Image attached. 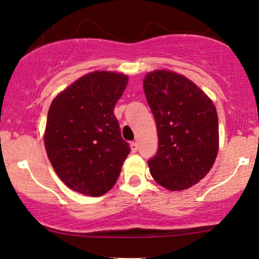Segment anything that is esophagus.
I'll return each mask as SVG.
<instances>
[{
	"mask_svg": "<svg viewBox=\"0 0 259 259\" xmlns=\"http://www.w3.org/2000/svg\"><path fill=\"white\" fill-rule=\"evenodd\" d=\"M130 147H132V151L133 152H136V151L139 150V145H138V142H132V144H130Z\"/></svg>",
	"mask_w": 259,
	"mask_h": 259,
	"instance_id": "1",
	"label": "esophagus"
}]
</instances>
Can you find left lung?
Listing matches in <instances>:
<instances>
[{
    "instance_id": "8db88e82",
    "label": "left lung",
    "mask_w": 259,
    "mask_h": 259,
    "mask_svg": "<svg viewBox=\"0 0 259 259\" xmlns=\"http://www.w3.org/2000/svg\"><path fill=\"white\" fill-rule=\"evenodd\" d=\"M144 90L158 135L151 175L171 191L189 189L206 177L218 153L215 107L191 80L167 70L147 74Z\"/></svg>"
}]
</instances>
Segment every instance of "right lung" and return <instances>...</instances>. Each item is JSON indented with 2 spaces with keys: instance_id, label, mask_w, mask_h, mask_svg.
<instances>
[{
  "instance_id": "add662e5",
  "label": "right lung",
  "mask_w": 259,
  "mask_h": 259,
  "mask_svg": "<svg viewBox=\"0 0 259 259\" xmlns=\"http://www.w3.org/2000/svg\"><path fill=\"white\" fill-rule=\"evenodd\" d=\"M126 84L120 73L94 72L52 101L45 147L55 171L74 191L97 197L119 177L130 147L121 138L114 106Z\"/></svg>"
}]
</instances>
